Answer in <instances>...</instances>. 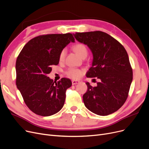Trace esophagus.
<instances>
[{"label":"esophagus","mask_w":149,"mask_h":149,"mask_svg":"<svg viewBox=\"0 0 149 149\" xmlns=\"http://www.w3.org/2000/svg\"><path fill=\"white\" fill-rule=\"evenodd\" d=\"M79 83H80V81H79V80H72V83L73 85H76V84H78Z\"/></svg>","instance_id":"1"}]
</instances>
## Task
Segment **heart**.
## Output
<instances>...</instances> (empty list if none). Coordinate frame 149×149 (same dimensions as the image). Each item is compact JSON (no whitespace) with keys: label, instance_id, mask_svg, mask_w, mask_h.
Here are the masks:
<instances>
[{"label":"heart","instance_id":"heart-1","mask_svg":"<svg viewBox=\"0 0 149 149\" xmlns=\"http://www.w3.org/2000/svg\"><path fill=\"white\" fill-rule=\"evenodd\" d=\"M73 50L75 52L78 54L81 58H86L88 55V49L86 47L81 43H77L74 45L73 47ZM66 54V50L65 49H63L59 55V60L62 61L64 60V58H65ZM66 75L69 77L70 78H72L73 79H78L82 75L83 71L80 69H76L74 68H70L68 69V70L66 72Z\"/></svg>","mask_w":149,"mask_h":149}]
</instances>
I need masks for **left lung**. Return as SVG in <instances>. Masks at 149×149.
<instances>
[{
  "label": "left lung",
  "instance_id": "8db88e82",
  "mask_svg": "<svg viewBox=\"0 0 149 149\" xmlns=\"http://www.w3.org/2000/svg\"><path fill=\"white\" fill-rule=\"evenodd\" d=\"M74 35L79 42L87 45L93 55L86 77L100 80L95 87L86 83L88 90L83 95L85 107L100 116L118 111L128 97L133 80L126 50L116 39L101 31L77 32Z\"/></svg>",
  "mask_w": 149,
  "mask_h": 149
}]
</instances>
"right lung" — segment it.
Instances as JSON below:
<instances>
[{"label": "right lung", "instance_id": "add662e5", "mask_svg": "<svg viewBox=\"0 0 149 149\" xmlns=\"http://www.w3.org/2000/svg\"><path fill=\"white\" fill-rule=\"evenodd\" d=\"M71 33L47 34L36 36L25 45L16 63V86L25 104L31 111L49 116L61 110L70 80L62 78L57 83L47 74L52 66L59 63L61 51L70 42H75Z\"/></svg>", "mask_w": 149, "mask_h": 149}]
</instances>
